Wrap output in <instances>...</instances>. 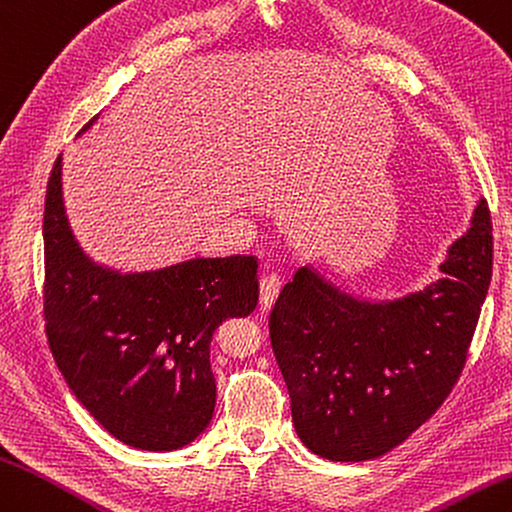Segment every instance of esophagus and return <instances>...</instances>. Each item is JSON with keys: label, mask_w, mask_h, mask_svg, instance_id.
I'll return each mask as SVG.
<instances>
[{"label": "esophagus", "mask_w": 512, "mask_h": 512, "mask_svg": "<svg viewBox=\"0 0 512 512\" xmlns=\"http://www.w3.org/2000/svg\"><path fill=\"white\" fill-rule=\"evenodd\" d=\"M282 287V280L276 274H267L260 278V304H263V309H269L274 300L278 298Z\"/></svg>", "instance_id": "obj_1"}]
</instances>
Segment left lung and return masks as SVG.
<instances>
[{"label": "left lung", "instance_id": "1", "mask_svg": "<svg viewBox=\"0 0 512 512\" xmlns=\"http://www.w3.org/2000/svg\"><path fill=\"white\" fill-rule=\"evenodd\" d=\"M447 276L392 302H359L298 269L269 313L293 425L313 453L379 458L445 403L467 363L493 274L486 199L440 265Z\"/></svg>", "mask_w": 512, "mask_h": 512}]
</instances>
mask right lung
<instances>
[{
  "label": "right lung",
  "mask_w": 512,
  "mask_h": 512,
  "mask_svg": "<svg viewBox=\"0 0 512 512\" xmlns=\"http://www.w3.org/2000/svg\"><path fill=\"white\" fill-rule=\"evenodd\" d=\"M45 337L65 383L124 445L170 451L208 427L217 403L210 342L258 304V258H195L120 276L78 249L61 199V155L43 208Z\"/></svg>",
  "instance_id": "right-lung-1"
}]
</instances>
